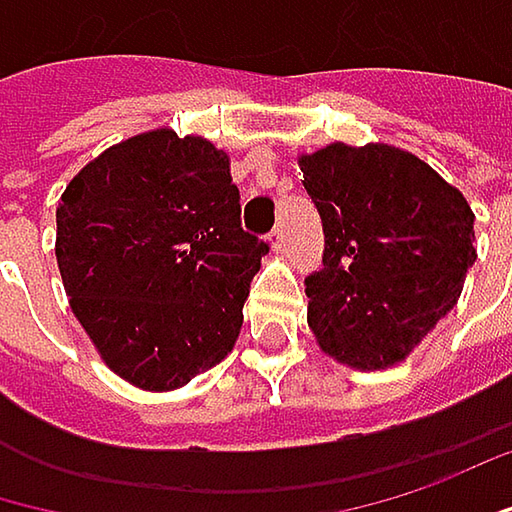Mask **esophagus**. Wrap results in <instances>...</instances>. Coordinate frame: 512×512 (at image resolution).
Wrapping results in <instances>:
<instances>
[{
    "instance_id": "34e87169",
    "label": "esophagus",
    "mask_w": 512,
    "mask_h": 512,
    "mask_svg": "<svg viewBox=\"0 0 512 512\" xmlns=\"http://www.w3.org/2000/svg\"><path fill=\"white\" fill-rule=\"evenodd\" d=\"M269 240H272V249H275V252H284V249H286V228L284 226L275 228Z\"/></svg>"
}]
</instances>
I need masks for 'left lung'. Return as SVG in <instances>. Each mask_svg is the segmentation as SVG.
Here are the masks:
<instances>
[{"instance_id":"1","label":"left lung","mask_w":512,"mask_h":512,"mask_svg":"<svg viewBox=\"0 0 512 512\" xmlns=\"http://www.w3.org/2000/svg\"><path fill=\"white\" fill-rule=\"evenodd\" d=\"M324 228L307 321L342 365L403 362L446 316L475 263V214L432 167L388 144H327L301 156Z\"/></svg>"}]
</instances>
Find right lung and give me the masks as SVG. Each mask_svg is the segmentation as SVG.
<instances>
[{"instance_id":"right-lung-1","label":"right lung","mask_w":512,"mask_h":512,"mask_svg":"<svg viewBox=\"0 0 512 512\" xmlns=\"http://www.w3.org/2000/svg\"><path fill=\"white\" fill-rule=\"evenodd\" d=\"M54 252L106 365L138 388L173 391L231 353L269 243L240 226L223 150L153 130L66 185Z\"/></svg>"}]
</instances>
